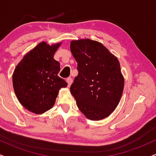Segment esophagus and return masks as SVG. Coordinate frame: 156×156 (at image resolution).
<instances>
[{
	"instance_id": "esophagus-1",
	"label": "esophagus",
	"mask_w": 156,
	"mask_h": 156,
	"mask_svg": "<svg viewBox=\"0 0 156 156\" xmlns=\"http://www.w3.org/2000/svg\"><path fill=\"white\" fill-rule=\"evenodd\" d=\"M66 81L68 82V86H70V85H71V83H72V82H73V79L71 78H68L66 79Z\"/></svg>"
}]
</instances>
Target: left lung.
<instances>
[{"label": "left lung", "instance_id": "8db88e82", "mask_svg": "<svg viewBox=\"0 0 156 156\" xmlns=\"http://www.w3.org/2000/svg\"><path fill=\"white\" fill-rule=\"evenodd\" d=\"M78 74L70 90L88 119L100 120L116 109L124 89L119 60L101 43L91 39L70 42Z\"/></svg>", "mask_w": 156, "mask_h": 156}]
</instances>
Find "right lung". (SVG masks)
Wrapping results in <instances>:
<instances>
[{
  "label": "right lung",
  "instance_id": "add662e5",
  "mask_svg": "<svg viewBox=\"0 0 156 156\" xmlns=\"http://www.w3.org/2000/svg\"><path fill=\"white\" fill-rule=\"evenodd\" d=\"M60 44L39 43L23 57L13 72V86L18 100L34 114L52 108L59 90L68 85L58 76L60 63L53 58Z\"/></svg>",
  "mask_w": 156,
  "mask_h": 156
}]
</instances>
